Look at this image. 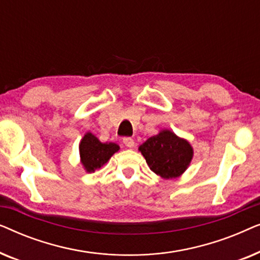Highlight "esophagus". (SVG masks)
<instances>
[{
  "instance_id": "obj_1",
  "label": "esophagus",
  "mask_w": 260,
  "mask_h": 260,
  "mask_svg": "<svg viewBox=\"0 0 260 260\" xmlns=\"http://www.w3.org/2000/svg\"><path fill=\"white\" fill-rule=\"evenodd\" d=\"M123 143L126 145L127 148H134L135 147V142L131 137H125L123 138Z\"/></svg>"
}]
</instances>
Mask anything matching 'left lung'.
Wrapping results in <instances>:
<instances>
[{"instance_id":"left-lung-1","label":"left lung","mask_w":260,"mask_h":260,"mask_svg":"<svg viewBox=\"0 0 260 260\" xmlns=\"http://www.w3.org/2000/svg\"><path fill=\"white\" fill-rule=\"evenodd\" d=\"M138 150L144 156L149 168L163 179L182 175L193 158L189 142L177 137L170 130H162L148 138Z\"/></svg>"}]
</instances>
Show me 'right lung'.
Returning a JSON list of instances; mask_svg holds the SVG:
<instances>
[{"label":"right lung","instance_id":"obj_1","mask_svg":"<svg viewBox=\"0 0 260 260\" xmlns=\"http://www.w3.org/2000/svg\"><path fill=\"white\" fill-rule=\"evenodd\" d=\"M119 150L116 143H102L93 134L87 133L80 141V161L87 173H93L109 161L110 157Z\"/></svg>","mask_w":260,"mask_h":260}]
</instances>
